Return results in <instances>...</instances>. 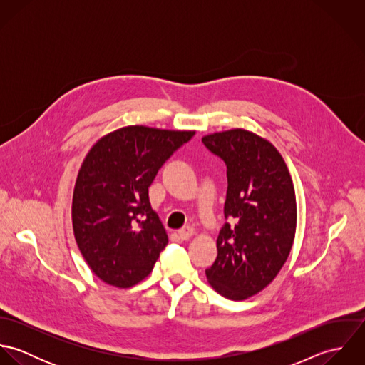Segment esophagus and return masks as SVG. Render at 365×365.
<instances>
[{"label": "esophagus", "mask_w": 365, "mask_h": 365, "mask_svg": "<svg viewBox=\"0 0 365 365\" xmlns=\"http://www.w3.org/2000/svg\"><path fill=\"white\" fill-rule=\"evenodd\" d=\"M194 235H195V229L191 227V226H187V227H182V229L178 230V237H180L181 240H188V239H191Z\"/></svg>", "instance_id": "1"}]
</instances>
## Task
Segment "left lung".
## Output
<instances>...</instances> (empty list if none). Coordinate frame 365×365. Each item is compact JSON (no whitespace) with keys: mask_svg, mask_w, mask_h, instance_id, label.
Here are the masks:
<instances>
[{"mask_svg":"<svg viewBox=\"0 0 365 365\" xmlns=\"http://www.w3.org/2000/svg\"><path fill=\"white\" fill-rule=\"evenodd\" d=\"M227 167L226 223L217 257L205 271L209 285L232 301L262 291L288 259L297 230V197L289 170L275 146L246 129L202 138Z\"/></svg>","mask_w":365,"mask_h":365,"instance_id":"left-lung-1","label":"left lung"}]
</instances>
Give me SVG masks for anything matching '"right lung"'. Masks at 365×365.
I'll use <instances>...</instances> for the list:
<instances>
[{"label": "right lung", "mask_w": 365, "mask_h": 365, "mask_svg": "<svg viewBox=\"0 0 365 365\" xmlns=\"http://www.w3.org/2000/svg\"><path fill=\"white\" fill-rule=\"evenodd\" d=\"M195 130L130 125L104 135L77 174L71 220L77 246L105 284L130 288L153 269L168 236L149 202L158 168Z\"/></svg>", "instance_id": "add662e5"}]
</instances>
